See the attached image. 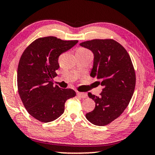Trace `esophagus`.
<instances>
[{
  "instance_id": "obj_1",
  "label": "esophagus",
  "mask_w": 155,
  "mask_h": 155,
  "mask_svg": "<svg viewBox=\"0 0 155 155\" xmlns=\"http://www.w3.org/2000/svg\"><path fill=\"white\" fill-rule=\"evenodd\" d=\"M77 96H79V97L81 98H83V99H84V98H87V94L86 93H81V92H77Z\"/></svg>"
}]
</instances>
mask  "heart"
Listing matches in <instances>:
<instances>
[{"instance_id": "obj_1", "label": "heart", "mask_w": 155, "mask_h": 155, "mask_svg": "<svg viewBox=\"0 0 155 155\" xmlns=\"http://www.w3.org/2000/svg\"><path fill=\"white\" fill-rule=\"evenodd\" d=\"M77 51H81V52H85V51H88L87 49H84V48H79Z\"/></svg>"}]
</instances>
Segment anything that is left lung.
Segmentation results:
<instances>
[{"instance_id": "left-lung-1", "label": "left lung", "mask_w": 155, "mask_h": 155, "mask_svg": "<svg viewBox=\"0 0 155 155\" xmlns=\"http://www.w3.org/2000/svg\"><path fill=\"white\" fill-rule=\"evenodd\" d=\"M80 46L94 54L90 76L104 87L99 97L88 94L95 108L86 118L91 124L105 126L120 116L132 99L136 84L134 66L126 49L113 39H94Z\"/></svg>"}]
</instances>
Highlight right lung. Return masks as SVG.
Segmentation results:
<instances>
[{
  "label": "right lung",
  "instance_id": "add662e5",
  "mask_svg": "<svg viewBox=\"0 0 155 155\" xmlns=\"http://www.w3.org/2000/svg\"><path fill=\"white\" fill-rule=\"evenodd\" d=\"M77 43L47 36L35 40L23 51L18 66V89L25 108L37 120L50 122L58 118L66 100L76 96L73 89L54 87L53 79L60 55Z\"/></svg>",
  "mask_w": 155,
  "mask_h": 155
}]
</instances>
